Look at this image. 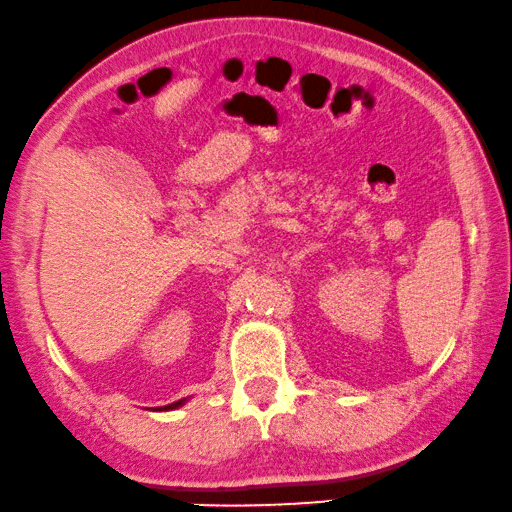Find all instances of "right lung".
<instances>
[{
	"label": "right lung",
	"mask_w": 512,
	"mask_h": 512,
	"mask_svg": "<svg viewBox=\"0 0 512 512\" xmlns=\"http://www.w3.org/2000/svg\"><path fill=\"white\" fill-rule=\"evenodd\" d=\"M180 405H185V398L183 400H176V403H171V405H164V407H155V410H164V412H167V410H176V407H180Z\"/></svg>",
	"instance_id": "1"
}]
</instances>
